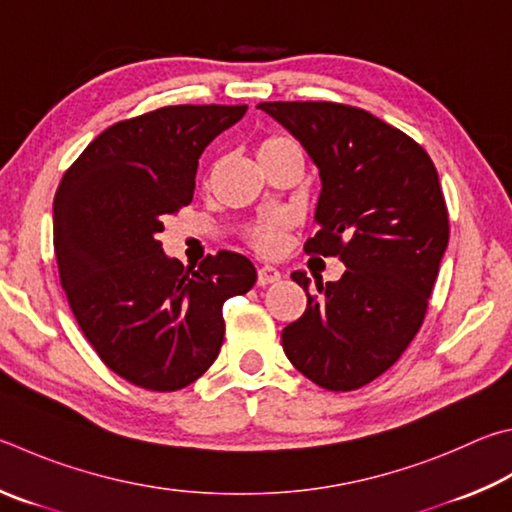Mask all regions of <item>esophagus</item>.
<instances>
[{
	"label": "esophagus",
	"mask_w": 512,
	"mask_h": 512,
	"mask_svg": "<svg viewBox=\"0 0 512 512\" xmlns=\"http://www.w3.org/2000/svg\"><path fill=\"white\" fill-rule=\"evenodd\" d=\"M280 277H282V273L277 271L275 266L264 264V266H259V271H257V284H259V286L275 284V282H280Z\"/></svg>",
	"instance_id": "esophagus-1"
}]
</instances>
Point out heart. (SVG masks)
<instances>
[{
    "label": "heart",
    "instance_id": "heart-1",
    "mask_svg": "<svg viewBox=\"0 0 512 512\" xmlns=\"http://www.w3.org/2000/svg\"><path fill=\"white\" fill-rule=\"evenodd\" d=\"M284 143H293V141H288V138H266V141L259 143L257 154ZM286 221L288 219L284 215L268 217L266 221H262V224H257L253 230H250V241H253L259 250H275L277 244H280V232L286 226Z\"/></svg>",
    "mask_w": 512,
    "mask_h": 512
}]
</instances>
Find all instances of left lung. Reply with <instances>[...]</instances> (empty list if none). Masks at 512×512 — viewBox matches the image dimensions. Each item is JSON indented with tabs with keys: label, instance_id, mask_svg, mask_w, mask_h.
I'll return each mask as SVG.
<instances>
[{
	"label": "left lung",
	"instance_id": "obj_1",
	"mask_svg": "<svg viewBox=\"0 0 512 512\" xmlns=\"http://www.w3.org/2000/svg\"><path fill=\"white\" fill-rule=\"evenodd\" d=\"M320 172L306 253L338 255V282L291 277L306 311L282 331L286 358L331 392L371 383L421 329L448 248V210L430 156L401 129L336 102H259Z\"/></svg>",
	"mask_w": 512,
	"mask_h": 512
}]
</instances>
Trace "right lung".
<instances>
[{"label":"right lung","instance_id":"obj_1","mask_svg":"<svg viewBox=\"0 0 512 512\" xmlns=\"http://www.w3.org/2000/svg\"><path fill=\"white\" fill-rule=\"evenodd\" d=\"M246 105L161 107L105 129L55 192L53 246L82 333L129 383L174 392L224 342V302L253 288L248 257L221 250L183 266L159 241L194 194L199 159Z\"/></svg>","mask_w":512,"mask_h":512}]
</instances>
